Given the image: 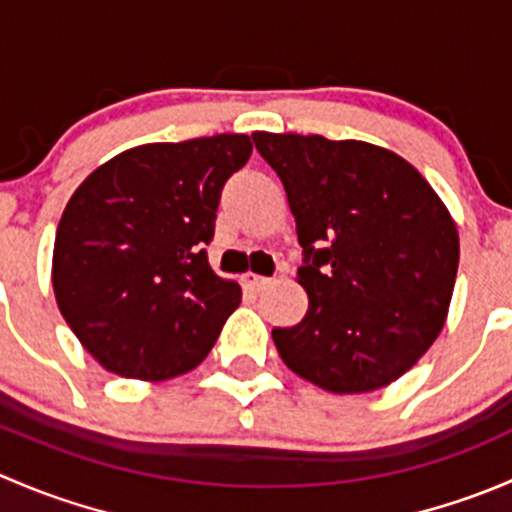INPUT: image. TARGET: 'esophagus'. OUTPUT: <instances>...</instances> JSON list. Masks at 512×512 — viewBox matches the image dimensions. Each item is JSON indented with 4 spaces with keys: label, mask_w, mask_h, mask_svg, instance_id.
Instances as JSON below:
<instances>
[{
    "label": "esophagus",
    "mask_w": 512,
    "mask_h": 512,
    "mask_svg": "<svg viewBox=\"0 0 512 512\" xmlns=\"http://www.w3.org/2000/svg\"><path fill=\"white\" fill-rule=\"evenodd\" d=\"M242 282H245L250 289H255V292H262V289L272 285V277H262V275H255V272H247V275H242Z\"/></svg>",
    "instance_id": "obj_1"
}]
</instances>
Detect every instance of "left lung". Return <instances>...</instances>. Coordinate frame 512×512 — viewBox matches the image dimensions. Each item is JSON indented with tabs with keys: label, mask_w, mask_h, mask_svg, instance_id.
I'll list each match as a JSON object with an SVG mask.
<instances>
[{
	"label": "left lung",
	"mask_w": 512,
	"mask_h": 512,
	"mask_svg": "<svg viewBox=\"0 0 512 512\" xmlns=\"http://www.w3.org/2000/svg\"><path fill=\"white\" fill-rule=\"evenodd\" d=\"M297 223L304 319L272 329L282 361L332 394L381 389L446 322L458 272L451 213L411 163L364 141L252 133Z\"/></svg>",
	"instance_id": "1"
}]
</instances>
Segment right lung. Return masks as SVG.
Returning a JSON list of instances; mask_svg holds the SVG:
<instances>
[{
    "label": "right lung",
    "instance_id": "1",
    "mask_svg": "<svg viewBox=\"0 0 512 512\" xmlns=\"http://www.w3.org/2000/svg\"><path fill=\"white\" fill-rule=\"evenodd\" d=\"M252 153L220 133L118 153L76 188L54 242L56 304L103 369L163 381L208 356L240 285L213 272L223 185Z\"/></svg>",
    "mask_w": 512,
    "mask_h": 512
}]
</instances>
